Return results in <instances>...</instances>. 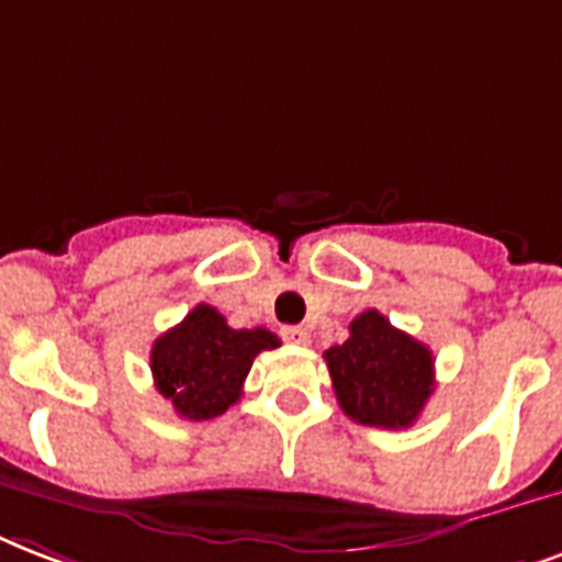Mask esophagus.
<instances>
[{
    "label": "esophagus",
    "mask_w": 562,
    "mask_h": 562,
    "mask_svg": "<svg viewBox=\"0 0 562 562\" xmlns=\"http://www.w3.org/2000/svg\"><path fill=\"white\" fill-rule=\"evenodd\" d=\"M281 337H284L286 342H295V346H307V342H311V334H307V328H302V325H286V328H281Z\"/></svg>",
    "instance_id": "1"
}]
</instances>
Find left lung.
Listing matches in <instances>:
<instances>
[{"mask_svg": "<svg viewBox=\"0 0 562 562\" xmlns=\"http://www.w3.org/2000/svg\"><path fill=\"white\" fill-rule=\"evenodd\" d=\"M342 413L372 428H411L434 393V355L384 313L363 311L349 340L325 351Z\"/></svg>", "mask_w": 562, "mask_h": 562, "instance_id": "left-lung-1", "label": "left lung"}]
</instances>
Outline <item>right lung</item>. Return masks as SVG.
I'll return each instance as SVG.
<instances>
[{"label":"right lung","instance_id":"obj_1","mask_svg":"<svg viewBox=\"0 0 562 562\" xmlns=\"http://www.w3.org/2000/svg\"><path fill=\"white\" fill-rule=\"evenodd\" d=\"M281 340L267 328H232L211 304H195L176 328L160 334L149 363L155 390L184 419H213L243 395V381L260 351Z\"/></svg>","mask_w":562,"mask_h":562}]
</instances>
